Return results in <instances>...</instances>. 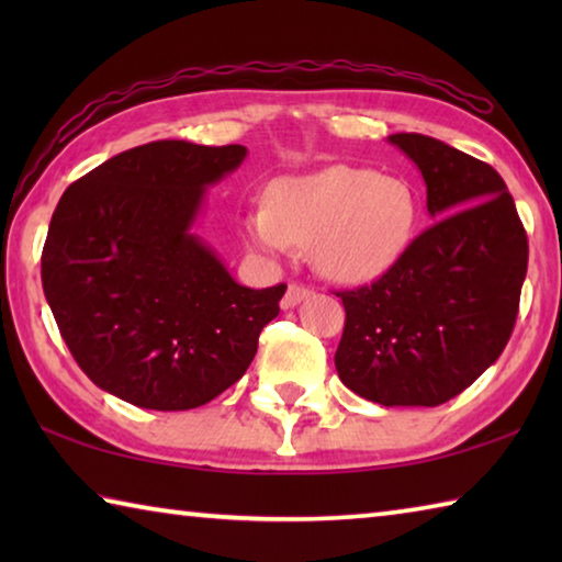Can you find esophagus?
<instances>
[{
	"label": "esophagus",
	"instance_id": "obj_1",
	"mask_svg": "<svg viewBox=\"0 0 562 562\" xmlns=\"http://www.w3.org/2000/svg\"><path fill=\"white\" fill-rule=\"evenodd\" d=\"M312 294V290L310 288H304V284H297V282H292L290 288H288V292H284V297H282V310H292V307H297V304L302 302V300H307Z\"/></svg>",
	"mask_w": 562,
	"mask_h": 562
}]
</instances>
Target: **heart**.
I'll use <instances>...</instances> for the list:
<instances>
[{"label":"heart","instance_id":"1","mask_svg":"<svg viewBox=\"0 0 562 562\" xmlns=\"http://www.w3.org/2000/svg\"><path fill=\"white\" fill-rule=\"evenodd\" d=\"M418 201L402 176L327 166L274 180L268 205L245 215L243 233L272 258L310 247L315 268L337 282L382 278L414 240Z\"/></svg>","mask_w":562,"mask_h":562}]
</instances>
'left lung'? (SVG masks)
<instances>
[{
  "instance_id": "1",
  "label": "left lung",
  "mask_w": 562,
  "mask_h": 562,
  "mask_svg": "<svg viewBox=\"0 0 562 562\" xmlns=\"http://www.w3.org/2000/svg\"><path fill=\"white\" fill-rule=\"evenodd\" d=\"M426 183L434 225L372 284L337 292L347 319L341 384L382 406H439L506 349L528 270V237L488 164L422 133H394Z\"/></svg>"
}]
</instances>
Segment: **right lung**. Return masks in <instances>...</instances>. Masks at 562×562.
<instances>
[{"mask_svg":"<svg viewBox=\"0 0 562 562\" xmlns=\"http://www.w3.org/2000/svg\"><path fill=\"white\" fill-rule=\"evenodd\" d=\"M245 146L154 140L64 190L42 250V284L76 364L133 406L186 412L240 379L288 284H237L190 233L205 188Z\"/></svg>","mask_w":562,"mask_h":562,"instance_id":"add662e5","label":"right lung"}]
</instances>
